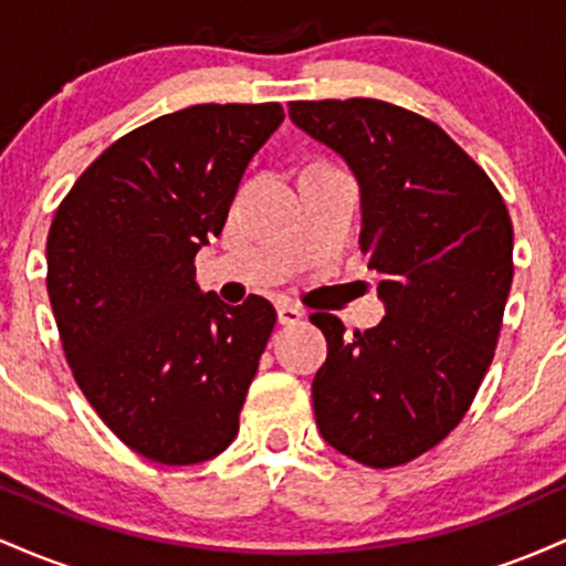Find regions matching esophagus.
I'll return each instance as SVG.
<instances>
[{
  "label": "esophagus",
  "mask_w": 566,
  "mask_h": 566,
  "mask_svg": "<svg viewBox=\"0 0 566 566\" xmlns=\"http://www.w3.org/2000/svg\"><path fill=\"white\" fill-rule=\"evenodd\" d=\"M276 314H279V324H284V327H292V324H301V319H303V308H297V305H292V303H282L276 308Z\"/></svg>",
  "instance_id": "1"
}]
</instances>
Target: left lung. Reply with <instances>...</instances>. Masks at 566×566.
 <instances>
[{
    "mask_svg": "<svg viewBox=\"0 0 566 566\" xmlns=\"http://www.w3.org/2000/svg\"><path fill=\"white\" fill-rule=\"evenodd\" d=\"M290 119L335 148L361 186V252L388 314L327 337L314 378L327 444L369 469L437 447L492 365L513 279V226L495 184L437 122L375 97L292 101Z\"/></svg>",
    "mask_w": 566,
    "mask_h": 566,
    "instance_id": "1",
    "label": "left lung"
}]
</instances>
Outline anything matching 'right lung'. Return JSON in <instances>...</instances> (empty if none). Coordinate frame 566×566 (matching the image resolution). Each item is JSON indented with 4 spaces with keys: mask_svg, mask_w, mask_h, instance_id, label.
I'll use <instances>...</instances> for the list:
<instances>
[{
    "mask_svg": "<svg viewBox=\"0 0 566 566\" xmlns=\"http://www.w3.org/2000/svg\"><path fill=\"white\" fill-rule=\"evenodd\" d=\"M279 103H199L122 135L57 205L48 292L76 386L129 450L165 465L216 458L239 431L276 311L197 284Z\"/></svg>",
    "mask_w": 566,
    "mask_h": 566,
    "instance_id": "1",
    "label": "right lung"
}]
</instances>
